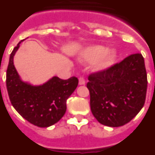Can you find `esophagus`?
I'll return each mask as SVG.
<instances>
[{
    "label": "esophagus",
    "mask_w": 155,
    "mask_h": 155,
    "mask_svg": "<svg viewBox=\"0 0 155 155\" xmlns=\"http://www.w3.org/2000/svg\"><path fill=\"white\" fill-rule=\"evenodd\" d=\"M79 85H85V80L83 77H80L79 79Z\"/></svg>",
    "instance_id": "esophagus-1"
}]
</instances>
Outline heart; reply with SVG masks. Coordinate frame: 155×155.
<instances>
[{"instance_id":"heart-1","label":"heart","mask_w":155,"mask_h":155,"mask_svg":"<svg viewBox=\"0 0 155 155\" xmlns=\"http://www.w3.org/2000/svg\"><path fill=\"white\" fill-rule=\"evenodd\" d=\"M117 58V52L114 49H107L102 45H93L86 47L80 54V61L84 64L94 62L93 70L103 72L111 67Z\"/></svg>"}]
</instances>
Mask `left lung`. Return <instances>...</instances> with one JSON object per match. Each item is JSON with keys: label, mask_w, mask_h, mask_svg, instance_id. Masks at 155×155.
Returning a JSON list of instances; mask_svg holds the SVG:
<instances>
[{"label": "left lung", "mask_w": 155, "mask_h": 155, "mask_svg": "<svg viewBox=\"0 0 155 155\" xmlns=\"http://www.w3.org/2000/svg\"><path fill=\"white\" fill-rule=\"evenodd\" d=\"M88 80L91 110L103 125H124L143 106L147 78L140 53L129 56L106 71L91 75Z\"/></svg>", "instance_id": "left-lung-1"}]
</instances>
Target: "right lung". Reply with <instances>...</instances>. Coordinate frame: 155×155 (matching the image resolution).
Segmentation results:
<instances>
[{
  "mask_svg": "<svg viewBox=\"0 0 155 155\" xmlns=\"http://www.w3.org/2000/svg\"><path fill=\"white\" fill-rule=\"evenodd\" d=\"M13 49L9 58L6 85L12 105L27 121L40 128L58 122L66 112V102L76 89L79 80L71 77L64 80L53 76L40 85L23 81L14 65V56L20 44Z\"/></svg>",
  "mask_w": 155,
  "mask_h": 155,
  "instance_id": "right-lung-1",
  "label": "right lung"
}]
</instances>
